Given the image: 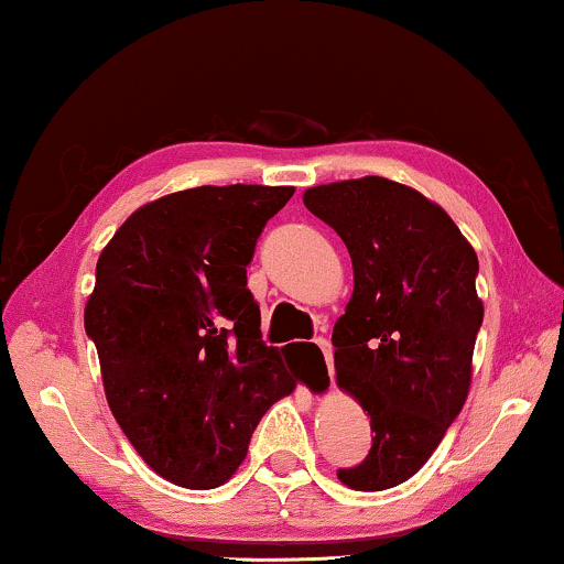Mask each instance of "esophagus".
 Listing matches in <instances>:
<instances>
[{
    "label": "esophagus",
    "mask_w": 564,
    "mask_h": 564,
    "mask_svg": "<svg viewBox=\"0 0 564 564\" xmlns=\"http://www.w3.org/2000/svg\"><path fill=\"white\" fill-rule=\"evenodd\" d=\"M315 344H318V349L323 351V359H326V367H328V377L330 382H334V349H330L326 338H315Z\"/></svg>",
    "instance_id": "34e87169"
}]
</instances>
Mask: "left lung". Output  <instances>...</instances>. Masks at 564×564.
<instances>
[{"label":"left lung","mask_w":564,"mask_h":564,"mask_svg":"<svg viewBox=\"0 0 564 564\" xmlns=\"http://www.w3.org/2000/svg\"><path fill=\"white\" fill-rule=\"evenodd\" d=\"M303 203L341 236L354 267L330 341L336 380L375 436L338 480L395 488L426 465L467 400L482 326L477 253L442 207L384 176L321 184Z\"/></svg>","instance_id":"left-lung-1"}]
</instances>
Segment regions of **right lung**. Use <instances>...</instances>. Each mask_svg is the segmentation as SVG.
<instances>
[{"label": "right lung", "mask_w": 564, "mask_h": 564, "mask_svg": "<svg viewBox=\"0 0 564 564\" xmlns=\"http://www.w3.org/2000/svg\"><path fill=\"white\" fill-rule=\"evenodd\" d=\"M292 187L228 184L143 205L97 261L84 328L122 434L153 473L218 488L253 429L305 377L261 341L246 267Z\"/></svg>", "instance_id": "right-lung-1"}]
</instances>
